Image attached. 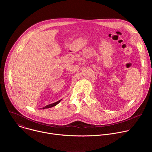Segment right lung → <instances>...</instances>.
Instances as JSON below:
<instances>
[{"mask_svg": "<svg viewBox=\"0 0 152 152\" xmlns=\"http://www.w3.org/2000/svg\"><path fill=\"white\" fill-rule=\"evenodd\" d=\"M62 100V99H61ZM61 100H59V101H58V102H55V103H52V104H48V105H46V106H45V107H42L41 108V110L42 109V110H45V109H48V108H50V107H53V106H56V105H57L61 101Z\"/></svg>", "mask_w": 152, "mask_h": 152, "instance_id": "1", "label": "right lung"}]
</instances>
